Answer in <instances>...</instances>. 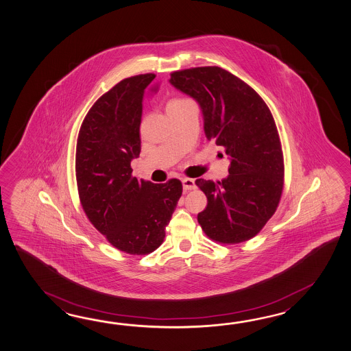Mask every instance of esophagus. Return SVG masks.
<instances>
[{
	"mask_svg": "<svg viewBox=\"0 0 351 351\" xmlns=\"http://www.w3.org/2000/svg\"><path fill=\"white\" fill-rule=\"evenodd\" d=\"M182 181V186H184V190L185 191H189V190H194L195 189V181L193 179H185L181 180Z\"/></svg>",
	"mask_w": 351,
	"mask_h": 351,
	"instance_id": "esophagus-1",
	"label": "esophagus"
}]
</instances>
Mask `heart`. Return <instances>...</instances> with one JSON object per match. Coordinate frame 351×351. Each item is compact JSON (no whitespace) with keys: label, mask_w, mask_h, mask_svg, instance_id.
<instances>
[{"label":"heart","mask_w":351,"mask_h":351,"mask_svg":"<svg viewBox=\"0 0 351 351\" xmlns=\"http://www.w3.org/2000/svg\"><path fill=\"white\" fill-rule=\"evenodd\" d=\"M186 101H190L189 99H185V98H173L171 101L167 103V107L169 106H176V104H182V103H186Z\"/></svg>","instance_id":"b5f03b06"}]
</instances>
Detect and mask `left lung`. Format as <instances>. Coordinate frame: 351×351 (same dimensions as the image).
Masks as SVG:
<instances>
[{"label":"left lung","instance_id":"1","mask_svg":"<svg viewBox=\"0 0 351 351\" xmlns=\"http://www.w3.org/2000/svg\"><path fill=\"white\" fill-rule=\"evenodd\" d=\"M170 83L199 103L208 140L230 157L226 179L195 181L208 199L199 224L214 242L250 241L277 210L285 182L271 110L252 86L219 66L172 71Z\"/></svg>","mask_w":351,"mask_h":351}]
</instances>
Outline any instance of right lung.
Returning a JSON list of instances; mask_svg holds the SVG:
<instances>
[{
    "label": "right lung",
    "mask_w": 351,
    "mask_h": 351,
    "mask_svg": "<svg viewBox=\"0 0 351 351\" xmlns=\"http://www.w3.org/2000/svg\"><path fill=\"white\" fill-rule=\"evenodd\" d=\"M154 73L123 79L103 94L79 130L75 176L79 200L89 221L114 248L143 256L165 239L182 184L132 178L140 156L142 103L156 92Z\"/></svg>",
    "instance_id": "right-lung-1"
}]
</instances>
